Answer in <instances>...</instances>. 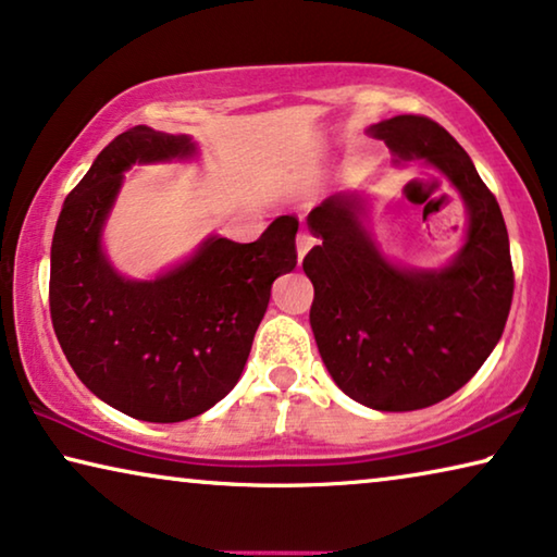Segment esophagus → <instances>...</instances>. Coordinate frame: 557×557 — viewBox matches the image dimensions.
I'll use <instances>...</instances> for the list:
<instances>
[{
	"label": "esophagus",
	"mask_w": 557,
	"mask_h": 557,
	"mask_svg": "<svg viewBox=\"0 0 557 557\" xmlns=\"http://www.w3.org/2000/svg\"><path fill=\"white\" fill-rule=\"evenodd\" d=\"M314 245V237L310 235V232H300V235H297V257H300V260H302V257L307 255V250H310V247Z\"/></svg>",
	"instance_id": "34e87169"
}]
</instances>
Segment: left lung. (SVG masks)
Masks as SVG:
<instances>
[{
  "mask_svg": "<svg viewBox=\"0 0 557 557\" xmlns=\"http://www.w3.org/2000/svg\"><path fill=\"white\" fill-rule=\"evenodd\" d=\"M395 164L422 160L462 197L468 227L440 268H405L364 225L368 199L337 193L307 214L320 245L302 260L314 287L310 325L335 385L364 408H430L468 383L495 350L512 302L500 205L450 132L418 114L370 124Z\"/></svg>",
  "mask_w": 557,
  "mask_h": 557,
  "instance_id": "obj_1",
  "label": "left lung"
}]
</instances>
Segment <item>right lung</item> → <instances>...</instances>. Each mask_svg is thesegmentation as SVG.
Returning <instances> with one entry per match:
<instances>
[{"instance_id":"add662e5","label":"right lung","mask_w":557,"mask_h":557,"mask_svg":"<svg viewBox=\"0 0 557 557\" xmlns=\"http://www.w3.org/2000/svg\"><path fill=\"white\" fill-rule=\"evenodd\" d=\"M187 135L132 127L66 195L52 239L49 312L72 370L99 400L145 422H182L237 385L272 282L297 264V222L282 214L255 243L210 235L152 280L110 262L102 232L135 164L193 160Z\"/></svg>"}]
</instances>
